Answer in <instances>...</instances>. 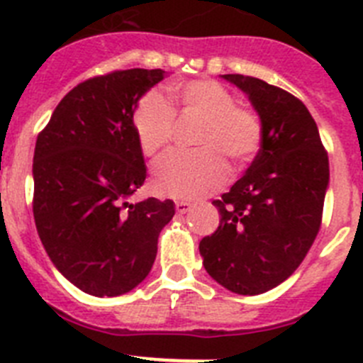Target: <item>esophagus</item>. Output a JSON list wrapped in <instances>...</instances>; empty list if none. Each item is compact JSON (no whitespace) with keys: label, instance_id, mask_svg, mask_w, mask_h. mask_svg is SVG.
Wrapping results in <instances>:
<instances>
[{"label":"esophagus","instance_id":"1","mask_svg":"<svg viewBox=\"0 0 363 363\" xmlns=\"http://www.w3.org/2000/svg\"><path fill=\"white\" fill-rule=\"evenodd\" d=\"M192 205L189 201H176V213L178 214H185L191 211Z\"/></svg>","mask_w":363,"mask_h":363}]
</instances>
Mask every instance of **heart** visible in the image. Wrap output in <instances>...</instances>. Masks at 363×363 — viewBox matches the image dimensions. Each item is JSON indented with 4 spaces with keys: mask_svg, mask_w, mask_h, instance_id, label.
I'll use <instances>...</instances> for the list:
<instances>
[{
    "mask_svg": "<svg viewBox=\"0 0 363 363\" xmlns=\"http://www.w3.org/2000/svg\"><path fill=\"white\" fill-rule=\"evenodd\" d=\"M184 116H201L196 150H176L154 167L152 187L162 196L196 200L225 184L229 167L245 163L262 145L264 129L255 111L234 105V96L213 79H192L172 86ZM174 108L160 92L150 91L133 112L138 145L149 158L162 154L174 134Z\"/></svg>",
    "mask_w": 363,
    "mask_h": 363,
    "instance_id": "obj_1",
    "label": "heart"
}]
</instances>
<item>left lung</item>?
<instances>
[{"instance_id":"left-lung-1","label":"left lung","mask_w":363,"mask_h":363,"mask_svg":"<svg viewBox=\"0 0 363 363\" xmlns=\"http://www.w3.org/2000/svg\"><path fill=\"white\" fill-rule=\"evenodd\" d=\"M258 112L264 138L245 174L214 200L220 225L200 242L205 271L236 294L267 293L303 262L320 230L329 158L311 112L280 86L223 74Z\"/></svg>"}]
</instances>
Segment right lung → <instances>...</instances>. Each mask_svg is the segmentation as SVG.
I'll list each match as a JSON object with an SVG mask.
<instances>
[{
    "label": "right lung",
    "instance_id": "obj_1",
    "mask_svg": "<svg viewBox=\"0 0 363 363\" xmlns=\"http://www.w3.org/2000/svg\"><path fill=\"white\" fill-rule=\"evenodd\" d=\"M162 69H129L74 86L34 149V221L54 267L83 293L120 296L142 284L174 201L130 203L147 176L133 112Z\"/></svg>",
    "mask_w": 363,
    "mask_h": 363
}]
</instances>
